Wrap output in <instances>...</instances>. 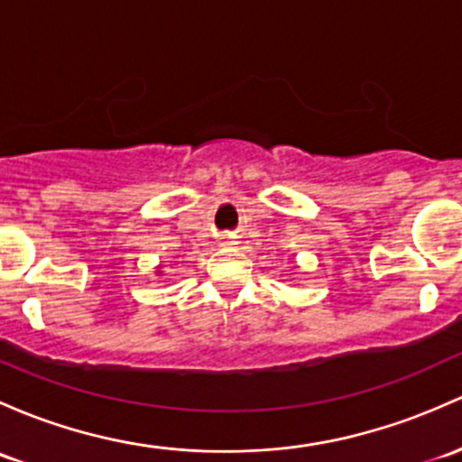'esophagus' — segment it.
<instances>
[{"label":"esophagus","mask_w":462,"mask_h":462,"mask_svg":"<svg viewBox=\"0 0 462 462\" xmlns=\"http://www.w3.org/2000/svg\"><path fill=\"white\" fill-rule=\"evenodd\" d=\"M218 241H221V245H235L236 235H232V232H221V235H218Z\"/></svg>","instance_id":"34e87169"}]
</instances>
